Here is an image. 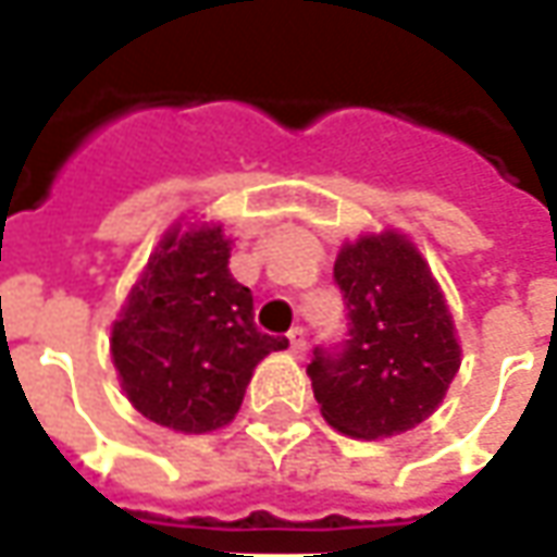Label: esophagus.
Masks as SVG:
<instances>
[{
    "mask_svg": "<svg viewBox=\"0 0 557 557\" xmlns=\"http://www.w3.org/2000/svg\"><path fill=\"white\" fill-rule=\"evenodd\" d=\"M289 351L296 357L305 355V330H301V326H293V330H289Z\"/></svg>",
    "mask_w": 557,
    "mask_h": 557,
    "instance_id": "obj_1",
    "label": "esophagus"
}]
</instances>
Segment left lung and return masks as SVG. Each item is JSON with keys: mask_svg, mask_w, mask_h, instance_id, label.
<instances>
[{"mask_svg": "<svg viewBox=\"0 0 557 557\" xmlns=\"http://www.w3.org/2000/svg\"><path fill=\"white\" fill-rule=\"evenodd\" d=\"M348 338L317 345L308 363L323 419L348 437L379 441L425 422L462 351L432 268L404 234L345 243L333 268Z\"/></svg>", "mask_w": 557, "mask_h": 557, "instance_id": "obj_1", "label": "left lung"}]
</instances>
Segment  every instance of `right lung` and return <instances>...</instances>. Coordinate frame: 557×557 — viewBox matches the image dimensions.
<instances>
[{"label":"right lung","instance_id":"1","mask_svg":"<svg viewBox=\"0 0 557 557\" xmlns=\"http://www.w3.org/2000/svg\"><path fill=\"white\" fill-rule=\"evenodd\" d=\"M219 224L172 227L113 323L110 355L125 397L184 434L227 425L259 360L289 342L259 333L252 293L231 277Z\"/></svg>","mask_w":557,"mask_h":557}]
</instances>
